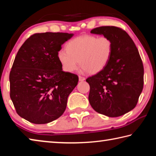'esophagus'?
Segmentation results:
<instances>
[{"mask_svg": "<svg viewBox=\"0 0 156 156\" xmlns=\"http://www.w3.org/2000/svg\"><path fill=\"white\" fill-rule=\"evenodd\" d=\"M78 78H79V81H80V82L84 81V80H85V78H84V77H83V76H79Z\"/></svg>", "mask_w": 156, "mask_h": 156, "instance_id": "esophagus-1", "label": "esophagus"}]
</instances>
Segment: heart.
Segmentation results:
<instances>
[{"instance_id": "b5f03b06", "label": "heart", "mask_w": 156, "mask_h": 156, "mask_svg": "<svg viewBox=\"0 0 156 156\" xmlns=\"http://www.w3.org/2000/svg\"><path fill=\"white\" fill-rule=\"evenodd\" d=\"M66 50L58 52V59L63 70L72 73L79 67L84 72L96 74L109 64L113 54V43L106 36L83 35L71 40Z\"/></svg>"}]
</instances>
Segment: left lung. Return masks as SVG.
Returning <instances> with one entry per match:
<instances>
[{
    "label": "left lung",
    "instance_id": "obj_1",
    "mask_svg": "<svg viewBox=\"0 0 156 156\" xmlns=\"http://www.w3.org/2000/svg\"><path fill=\"white\" fill-rule=\"evenodd\" d=\"M91 33L110 38L113 54L103 71L86 80L89 103L98 113L118 117L136 106L143 89V64L134 42L122 29L102 26Z\"/></svg>",
    "mask_w": 156,
    "mask_h": 156
}]
</instances>
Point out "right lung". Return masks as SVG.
<instances>
[{"instance_id": "add662e5", "label": "right lung", "mask_w": 156, "mask_h": 156, "mask_svg": "<svg viewBox=\"0 0 156 156\" xmlns=\"http://www.w3.org/2000/svg\"><path fill=\"white\" fill-rule=\"evenodd\" d=\"M73 36L35 34L18 50L9 74L10 98L21 118L40 125L52 122L64 113L78 77L63 72L58 52Z\"/></svg>"}]
</instances>
